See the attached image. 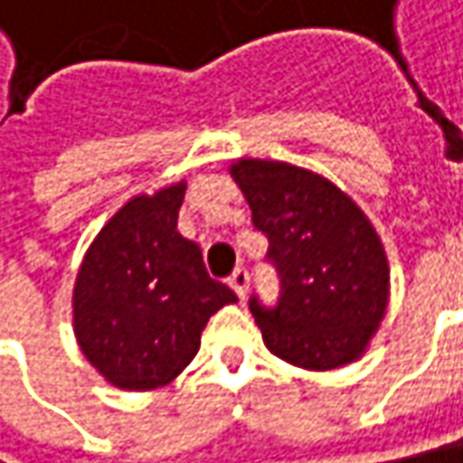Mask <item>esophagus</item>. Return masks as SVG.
I'll list each match as a JSON object with an SVG mask.
<instances>
[{"mask_svg": "<svg viewBox=\"0 0 463 463\" xmlns=\"http://www.w3.org/2000/svg\"><path fill=\"white\" fill-rule=\"evenodd\" d=\"M228 283H231V288L235 290L238 298H246V290H249V272H246L243 267H238V269L232 272Z\"/></svg>", "mask_w": 463, "mask_h": 463, "instance_id": "34e87169", "label": "esophagus"}]
</instances>
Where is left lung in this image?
Instances as JSON below:
<instances>
[{"mask_svg": "<svg viewBox=\"0 0 463 463\" xmlns=\"http://www.w3.org/2000/svg\"><path fill=\"white\" fill-rule=\"evenodd\" d=\"M228 173L283 278L278 309L251 298L264 345L309 372L362 359L391 304L388 254L362 206L333 180L290 162L241 156Z\"/></svg>", "mask_w": 463, "mask_h": 463, "instance_id": "1", "label": "left lung"}]
</instances>
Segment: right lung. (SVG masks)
I'll use <instances>...</instances> for the list:
<instances>
[{
  "instance_id": "right-lung-1",
  "label": "right lung",
  "mask_w": 463,
  "mask_h": 463,
  "mask_svg": "<svg viewBox=\"0 0 463 463\" xmlns=\"http://www.w3.org/2000/svg\"><path fill=\"white\" fill-rule=\"evenodd\" d=\"M185 180L136 194L96 232L72 286V333L120 391H156L194 362L209 317L235 304L177 231Z\"/></svg>"
}]
</instances>
